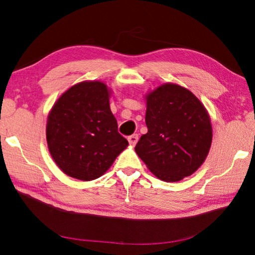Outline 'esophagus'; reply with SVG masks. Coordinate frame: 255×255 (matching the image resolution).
<instances>
[{
  "label": "esophagus",
  "instance_id": "34e87169",
  "mask_svg": "<svg viewBox=\"0 0 255 255\" xmlns=\"http://www.w3.org/2000/svg\"><path fill=\"white\" fill-rule=\"evenodd\" d=\"M128 141L131 145H134L138 142V134L137 133H133L131 136L128 137Z\"/></svg>",
  "mask_w": 255,
  "mask_h": 255
}]
</instances>
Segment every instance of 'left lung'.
<instances>
[{
	"label": "left lung",
	"mask_w": 255,
	"mask_h": 255,
	"mask_svg": "<svg viewBox=\"0 0 255 255\" xmlns=\"http://www.w3.org/2000/svg\"><path fill=\"white\" fill-rule=\"evenodd\" d=\"M145 124L148 132L134 150L160 180L181 181L203 164L213 131L207 112L192 92L170 83L151 92Z\"/></svg>",
	"instance_id": "obj_1"
}]
</instances>
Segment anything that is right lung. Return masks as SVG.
Instances as JSON below:
<instances>
[{"mask_svg":"<svg viewBox=\"0 0 255 255\" xmlns=\"http://www.w3.org/2000/svg\"><path fill=\"white\" fill-rule=\"evenodd\" d=\"M102 82H82L63 93L48 116L47 142L52 159L67 175L81 181L100 177L128 141L118 132Z\"/></svg>","mask_w":255,"mask_h":255,"instance_id":"add662e5","label":"right lung"}]
</instances>
